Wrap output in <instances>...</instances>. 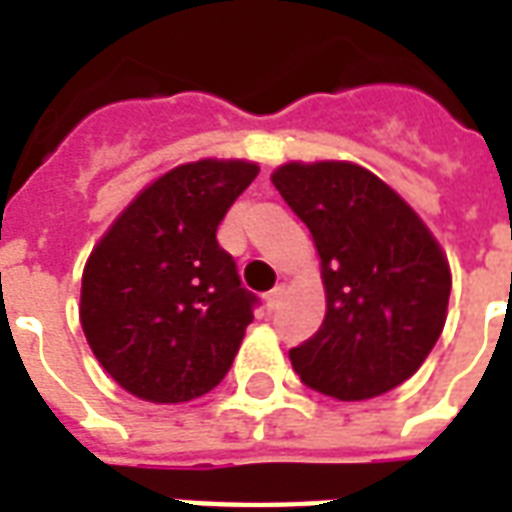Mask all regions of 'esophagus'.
<instances>
[{
    "instance_id": "esophagus-1",
    "label": "esophagus",
    "mask_w": 512,
    "mask_h": 512,
    "mask_svg": "<svg viewBox=\"0 0 512 512\" xmlns=\"http://www.w3.org/2000/svg\"><path fill=\"white\" fill-rule=\"evenodd\" d=\"M282 296H285V285H277V288H274V290H268V293H266L268 310H277L279 301H282Z\"/></svg>"
}]
</instances>
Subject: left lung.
<instances>
[{"label":"left lung","mask_w":512,"mask_h":512,"mask_svg":"<svg viewBox=\"0 0 512 512\" xmlns=\"http://www.w3.org/2000/svg\"><path fill=\"white\" fill-rule=\"evenodd\" d=\"M307 224L326 290V318L290 348L304 384L367 400L419 370L447 321L452 274L425 222L395 189L351 161H290L271 175Z\"/></svg>","instance_id":"obj_1"}]
</instances>
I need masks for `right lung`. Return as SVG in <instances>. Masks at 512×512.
Segmentation results:
<instances>
[{
    "instance_id": "obj_1",
    "label": "right lung",
    "mask_w": 512,
    "mask_h": 512,
    "mask_svg": "<svg viewBox=\"0 0 512 512\" xmlns=\"http://www.w3.org/2000/svg\"><path fill=\"white\" fill-rule=\"evenodd\" d=\"M255 161L200 158L136 194L87 257L79 321L109 376L150 403L211 392L233 365L255 296L216 227Z\"/></svg>"
}]
</instances>
